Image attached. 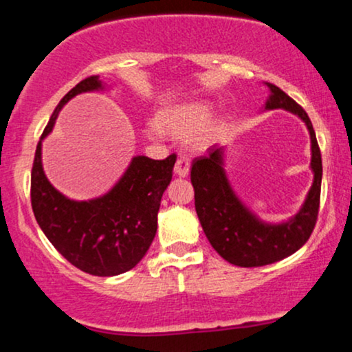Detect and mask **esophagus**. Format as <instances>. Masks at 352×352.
<instances>
[{
  "label": "esophagus",
  "mask_w": 352,
  "mask_h": 352,
  "mask_svg": "<svg viewBox=\"0 0 352 352\" xmlns=\"http://www.w3.org/2000/svg\"><path fill=\"white\" fill-rule=\"evenodd\" d=\"M173 172H175V175H179V177H187L188 172H190L188 159H185V157H180V159L175 162Z\"/></svg>",
  "instance_id": "obj_1"
}]
</instances>
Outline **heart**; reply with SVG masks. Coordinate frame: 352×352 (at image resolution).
<instances>
[{
    "label": "heart",
    "mask_w": 352,
    "mask_h": 352,
    "mask_svg": "<svg viewBox=\"0 0 352 352\" xmlns=\"http://www.w3.org/2000/svg\"><path fill=\"white\" fill-rule=\"evenodd\" d=\"M212 104L205 100H185L164 107L157 114V122L148 125L152 137L162 132L177 139H190V144L197 148L212 145L225 129V122L213 117Z\"/></svg>",
    "instance_id": "heart-1"
}]
</instances>
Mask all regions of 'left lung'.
Returning <instances> with one entry per match:
<instances>
[{
	"instance_id": "left-lung-1",
	"label": "left lung",
	"mask_w": 352,
	"mask_h": 352,
	"mask_svg": "<svg viewBox=\"0 0 352 352\" xmlns=\"http://www.w3.org/2000/svg\"><path fill=\"white\" fill-rule=\"evenodd\" d=\"M263 84L270 91L265 111L285 109L300 117L309 132L313 185L301 208L288 220L278 223L261 220L230 184L225 170V145H213L207 157H199L192 164L195 210L201 228L223 260L243 268L272 265L298 252L308 241L316 223L321 195V152L308 114L280 87Z\"/></svg>"
}]
</instances>
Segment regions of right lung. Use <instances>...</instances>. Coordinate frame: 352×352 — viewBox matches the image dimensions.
Returning a JSON list of instances; mask_svg holds the SVG:
<instances>
[{
  "instance_id": "right-lung-1",
  "label": "right lung",
  "mask_w": 352,
  "mask_h": 352,
  "mask_svg": "<svg viewBox=\"0 0 352 352\" xmlns=\"http://www.w3.org/2000/svg\"><path fill=\"white\" fill-rule=\"evenodd\" d=\"M106 89L99 76H91L60 99L36 148L31 172V205L43 233L71 265L94 276L125 273L145 256L155 236L160 200L175 165V155L165 160L132 157L112 188L89 200L69 199L54 188L43 168V140L72 98Z\"/></svg>"
}]
</instances>
